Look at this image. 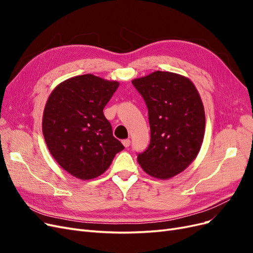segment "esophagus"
<instances>
[{
  "label": "esophagus",
  "mask_w": 253,
  "mask_h": 253,
  "mask_svg": "<svg viewBox=\"0 0 253 253\" xmlns=\"http://www.w3.org/2000/svg\"><path fill=\"white\" fill-rule=\"evenodd\" d=\"M122 143H124V145H125L126 148H128L129 144H131V140H129V139H124V140H122Z\"/></svg>",
  "instance_id": "obj_1"
}]
</instances>
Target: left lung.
<instances>
[{
	"instance_id": "obj_1",
	"label": "left lung",
	"mask_w": 253,
	"mask_h": 253,
	"mask_svg": "<svg viewBox=\"0 0 253 253\" xmlns=\"http://www.w3.org/2000/svg\"><path fill=\"white\" fill-rule=\"evenodd\" d=\"M149 112L151 141L137 160L153 177L168 179L182 172L201 150L205 110L194 84L169 72H154L132 81Z\"/></svg>"
}]
</instances>
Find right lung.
Segmentation results:
<instances>
[{
    "label": "right lung",
    "mask_w": 253,
    "mask_h": 253,
    "mask_svg": "<svg viewBox=\"0 0 253 253\" xmlns=\"http://www.w3.org/2000/svg\"><path fill=\"white\" fill-rule=\"evenodd\" d=\"M118 86L116 81L86 74L59 84L48 98L42 124L45 142L56 162L75 177L101 175L125 149L103 114Z\"/></svg>",
    "instance_id": "1"
}]
</instances>
